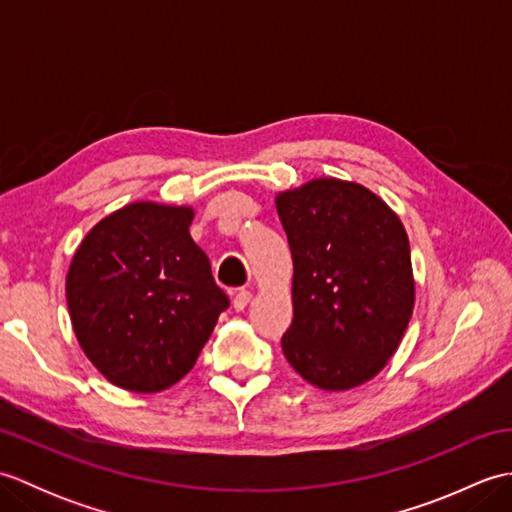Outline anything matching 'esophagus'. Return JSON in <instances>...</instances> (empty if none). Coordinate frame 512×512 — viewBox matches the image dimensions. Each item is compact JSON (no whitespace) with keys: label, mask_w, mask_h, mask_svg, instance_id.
<instances>
[{"label":"esophagus","mask_w":512,"mask_h":512,"mask_svg":"<svg viewBox=\"0 0 512 512\" xmlns=\"http://www.w3.org/2000/svg\"><path fill=\"white\" fill-rule=\"evenodd\" d=\"M250 299H253V292H250V290H237L235 292V297H233V308L237 310V312H242L246 306H248V303H250Z\"/></svg>","instance_id":"34e87169"}]
</instances>
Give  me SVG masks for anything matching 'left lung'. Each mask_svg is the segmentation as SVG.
I'll use <instances>...</instances> for the list:
<instances>
[{
	"label": "left lung",
	"mask_w": 512,
	"mask_h": 512,
	"mask_svg": "<svg viewBox=\"0 0 512 512\" xmlns=\"http://www.w3.org/2000/svg\"><path fill=\"white\" fill-rule=\"evenodd\" d=\"M292 253V323L281 350L325 391L372 380L394 356L413 301L409 237L363 184L317 178L277 193Z\"/></svg>",
	"instance_id": "obj_1"
}]
</instances>
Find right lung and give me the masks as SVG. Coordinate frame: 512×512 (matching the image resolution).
Masks as SVG:
<instances>
[{"label":"right lung","instance_id":"1","mask_svg":"<svg viewBox=\"0 0 512 512\" xmlns=\"http://www.w3.org/2000/svg\"><path fill=\"white\" fill-rule=\"evenodd\" d=\"M191 206L132 202L83 237L65 277L81 350L112 385L154 394L191 372L228 297Z\"/></svg>","mask_w":512,"mask_h":512}]
</instances>
